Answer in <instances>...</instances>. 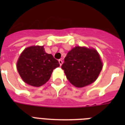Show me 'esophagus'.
<instances>
[{
  "mask_svg": "<svg viewBox=\"0 0 125 125\" xmlns=\"http://www.w3.org/2000/svg\"><path fill=\"white\" fill-rule=\"evenodd\" d=\"M58 62H59V63H60V65H62V63H63L62 60H59Z\"/></svg>",
  "mask_w": 125,
  "mask_h": 125,
  "instance_id": "obj_1",
  "label": "esophagus"
}]
</instances>
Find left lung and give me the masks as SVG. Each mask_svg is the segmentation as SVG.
Instances as JSON below:
<instances>
[{"label":"left lung","mask_w":125,"mask_h":125,"mask_svg":"<svg viewBox=\"0 0 125 125\" xmlns=\"http://www.w3.org/2000/svg\"><path fill=\"white\" fill-rule=\"evenodd\" d=\"M103 68L96 50L76 47L67 53L62 69L73 85L82 87L95 82Z\"/></svg>","instance_id":"obj_1"}]
</instances>
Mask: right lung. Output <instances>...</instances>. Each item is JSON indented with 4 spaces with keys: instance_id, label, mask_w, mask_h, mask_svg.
<instances>
[{
    "instance_id": "add662e5",
    "label": "right lung",
    "mask_w": 125,
    "mask_h": 125,
    "mask_svg": "<svg viewBox=\"0 0 125 125\" xmlns=\"http://www.w3.org/2000/svg\"><path fill=\"white\" fill-rule=\"evenodd\" d=\"M59 66L58 61L52 54L45 52L43 46L25 49L17 63V69L23 81L35 87L46 83L53 70Z\"/></svg>"
}]
</instances>
